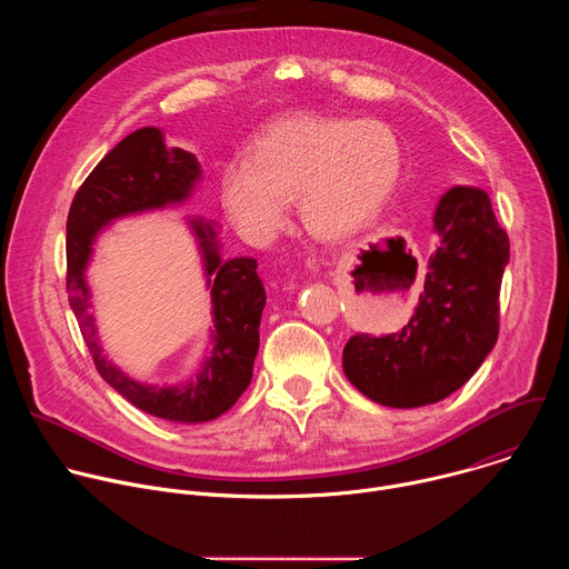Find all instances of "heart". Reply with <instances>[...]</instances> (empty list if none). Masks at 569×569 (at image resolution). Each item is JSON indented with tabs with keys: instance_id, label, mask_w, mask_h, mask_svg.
Wrapping results in <instances>:
<instances>
[{
	"instance_id": "1",
	"label": "heart",
	"mask_w": 569,
	"mask_h": 569,
	"mask_svg": "<svg viewBox=\"0 0 569 569\" xmlns=\"http://www.w3.org/2000/svg\"><path fill=\"white\" fill-rule=\"evenodd\" d=\"M400 171V141L387 123L299 114L274 123L252 159L227 161L220 198L238 233L257 246L286 227L297 198L312 236L345 240L382 211Z\"/></svg>"
}]
</instances>
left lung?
<instances>
[{
  "instance_id": "1",
  "label": "left lung",
  "mask_w": 569,
  "mask_h": 569,
  "mask_svg": "<svg viewBox=\"0 0 569 569\" xmlns=\"http://www.w3.org/2000/svg\"><path fill=\"white\" fill-rule=\"evenodd\" d=\"M439 248L412 319L398 333L353 336L342 353L345 376L387 408H423L457 391L498 342L500 286L509 236L491 198L452 187L435 211Z\"/></svg>"
}]
</instances>
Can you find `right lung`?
Wrapping results in <instances>:
<instances>
[{
    "instance_id": "1",
    "label": "right lung",
    "mask_w": 569,
    "mask_h": 569,
    "mask_svg": "<svg viewBox=\"0 0 569 569\" xmlns=\"http://www.w3.org/2000/svg\"><path fill=\"white\" fill-rule=\"evenodd\" d=\"M202 180L193 152L167 146L164 132L146 126L119 141L76 191L67 216V292L80 333L103 380L146 415L173 423H204L224 415L248 389L259 353L266 288L257 259H222L216 222L189 218L198 240L213 327L191 378L148 385L106 358L92 312L88 266L101 231L119 218L184 204Z\"/></svg>"
}]
</instances>
